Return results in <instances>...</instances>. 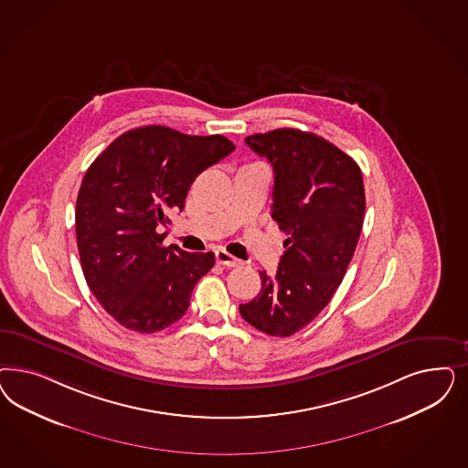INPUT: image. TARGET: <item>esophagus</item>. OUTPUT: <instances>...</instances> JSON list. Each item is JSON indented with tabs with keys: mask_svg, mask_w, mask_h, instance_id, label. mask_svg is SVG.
I'll return each instance as SVG.
<instances>
[{
	"mask_svg": "<svg viewBox=\"0 0 468 468\" xmlns=\"http://www.w3.org/2000/svg\"><path fill=\"white\" fill-rule=\"evenodd\" d=\"M215 260L218 265H224V267H239L242 263L239 258L232 257L230 253H227L226 250H217Z\"/></svg>",
	"mask_w": 468,
	"mask_h": 468,
	"instance_id": "34e87169",
	"label": "esophagus"
}]
</instances>
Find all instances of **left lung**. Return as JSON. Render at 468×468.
Listing matches in <instances>:
<instances>
[{"label":"left lung","instance_id":"8db88e82","mask_svg":"<svg viewBox=\"0 0 468 468\" xmlns=\"http://www.w3.org/2000/svg\"><path fill=\"white\" fill-rule=\"evenodd\" d=\"M244 143L273 166L271 218L289 238L277 273L260 271L261 291L239 312L258 331L287 337L317 317L345 279L362 232V170L324 137L298 129Z\"/></svg>","mask_w":468,"mask_h":468}]
</instances>
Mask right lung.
I'll return each mask as SVG.
<instances>
[{
  "instance_id": "obj_1",
  "label": "right lung",
  "mask_w": 468,
  "mask_h": 468,
  "mask_svg": "<svg viewBox=\"0 0 468 468\" xmlns=\"http://www.w3.org/2000/svg\"><path fill=\"white\" fill-rule=\"evenodd\" d=\"M227 137L165 125L123 133L90 164L76 207L77 248L94 298L121 325L164 331L187 312L215 255L164 246L166 213L182 211L197 176L234 151Z\"/></svg>"
}]
</instances>
